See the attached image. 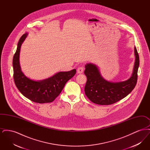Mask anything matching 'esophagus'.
Here are the masks:
<instances>
[{
	"mask_svg": "<svg viewBox=\"0 0 150 150\" xmlns=\"http://www.w3.org/2000/svg\"><path fill=\"white\" fill-rule=\"evenodd\" d=\"M84 71V67H79L78 70H77V72L78 74H82Z\"/></svg>",
	"mask_w": 150,
	"mask_h": 150,
	"instance_id": "1",
	"label": "esophagus"
}]
</instances>
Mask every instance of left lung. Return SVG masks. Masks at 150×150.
Instances as JSON below:
<instances>
[{
	"label": "left lung",
	"instance_id": "obj_1",
	"mask_svg": "<svg viewBox=\"0 0 150 150\" xmlns=\"http://www.w3.org/2000/svg\"><path fill=\"white\" fill-rule=\"evenodd\" d=\"M136 61L133 72L128 80L118 82H110L103 78L94 64L86 65L84 74L87 78L84 91L86 97L93 103L100 105L115 103L127 96L134 88L137 82L139 58L134 48Z\"/></svg>",
	"mask_w": 150,
	"mask_h": 150
}]
</instances>
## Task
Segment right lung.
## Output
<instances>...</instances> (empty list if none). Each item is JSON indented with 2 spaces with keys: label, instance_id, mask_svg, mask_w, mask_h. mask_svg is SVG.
I'll return each mask as SVG.
<instances>
[{
  "label": "right lung",
  "instance_id": "1",
  "mask_svg": "<svg viewBox=\"0 0 150 150\" xmlns=\"http://www.w3.org/2000/svg\"><path fill=\"white\" fill-rule=\"evenodd\" d=\"M22 36L13 58V79L19 91L27 98L39 103H50L55 100L62 91L65 84L76 74V70L59 72L50 78L41 81H34L27 78L22 72L19 56L22 43L27 36Z\"/></svg>",
  "mask_w": 150,
  "mask_h": 150
}]
</instances>
